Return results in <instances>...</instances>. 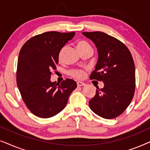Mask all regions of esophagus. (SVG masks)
I'll return each instance as SVG.
<instances>
[{"label": "esophagus", "mask_w": 150, "mask_h": 150, "mask_svg": "<svg viewBox=\"0 0 150 150\" xmlns=\"http://www.w3.org/2000/svg\"><path fill=\"white\" fill-rule=\"evenodd\" d=\"M85 84L83 83V82H77V86L78 87H82V86H85Z\"/></svg>", "instance_id": "1"}]
</instances>
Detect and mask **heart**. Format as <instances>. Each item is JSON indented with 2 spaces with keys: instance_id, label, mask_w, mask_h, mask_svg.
<instances>
[{
  "instance_id": "1",
  "label": "heart",
  "mask_w": 150,
  "mask_h": 150,
  "mask_svg": "<svg viewBox=\"0 0 150 150\" xmlns=\"http://www.w3.org/2000/svg\"><path fill=\"white\" fill-rule=\"evenodd\" d=\"M76 45L78 48H79V50L81 52H83V51L85 50L91 49V45L89 44V43L87 42V41L83 40L78 41ZM59 59H61V54L59 55ZM69 74H70L71 76L76 78V79H83L84 76H85V71L82 70V69H73V70L70 71Z\"/></svg>"
}]
</instances>
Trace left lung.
I'll return each instance as SVG.
<instances>
[{
	"instance_id": "1",
	"label": "left lung",
	"mask_w": 150,
	"mask_h": 150,
	"mask_svg": "<svg viewBox=\"0 0 150 150\" xmlns=\"http://www.w3.org/2000/svg\"><path fill=\"white\" fill-rule=\"evenodd\" d=\"M97 48L98 59L90 79L104 83L89 100L90 108L104 119L120 115L132 101L135 90V67L132 54L122 42L103 32H83Z\"/></svg>"
}]
</instances>
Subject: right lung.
Listing matches in <instances>:
<instances>
[{
  "label": "right lung",
  "instance_id": "1",
  "mask_svg": "<svg viewBox=\"0 0 150 150\" xmlns=\"http://www.w3.org/2000/svg\"><path fill=\"white\" fill-rule=\"evenodd\" d=\"M74 35L75 32L44 33L28 40L20 51L16 71L18 87L26 106L39 117L49 118L60 112L77 87L76 83L69 79L60 84L50 81L61 48Z\"/></svg>",
  "mask_w": 150,
  "mask_h": 150
}]
</instances>
